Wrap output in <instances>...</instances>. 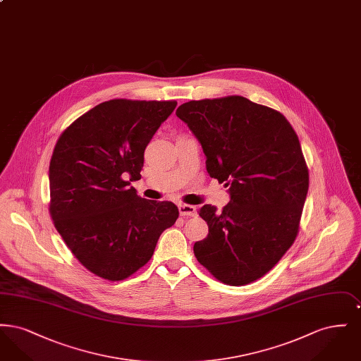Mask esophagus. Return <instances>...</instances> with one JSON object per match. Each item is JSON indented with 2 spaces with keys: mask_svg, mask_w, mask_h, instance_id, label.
Masks as SVG:
<instances>
[{
  "mask_svg": "<svg viewBox=\"0 0 361 361\" xmlns=\"http://www.w3.org/2000/svg\"><path fill=\"white\" fill-rule=\"evenodd\" d=\"M178 211L181 216H196V207L190 206V204H180Z\"/></svg>",
  "mask_w": 361,
  "mask_h": 361,
  "instance_id": "34e87169",
  "label": "esophagus"
}]
</instances>
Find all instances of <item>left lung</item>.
<instances>
[{"mask_svg":"<svg viewBox=\"0 0 361 361\" xmlns=\"http://www.w3.org/2000/svg\"><path fill=\"white\" fill-rule=\"evenodd\" d=\"M176 115L200 142L208 174L230 193L221 212L199 209L208 235L193 253L224 284H249L275 267L299 231L309 169L298 135L280 112L242 96L188 102Z\"/></svg>","mask_w":361,"mask_h":361,"instance_id":"left-lung-1","label":"left lung"}]
</instances>
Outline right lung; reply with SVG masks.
<instances>
[{
	"label": "right lung",
	"mask_w": 361,
	"mask_h": 361,
	"mask_svg": "<svg viewBox=\"0 0 361 361\" xmlns=\"http://www.w3.org/2000/svg\"><path fill=\"white\" fill-rule=\"evenodd\" d=\"M176 102L115 99L73 121L50 161V214L86 269L109 281L135 274L178 218L172 202L137 196L145 149Z\"/></svg>",
	"instance_id": "obj_1"
}]
</instances>
